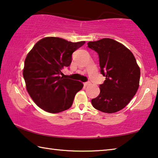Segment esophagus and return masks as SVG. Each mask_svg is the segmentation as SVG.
Returning <instances> with one entry per match:
<instances>
[{"label": "esophagus", "instance_id": "1", "mask_svg": "<svg viewBox=\"0 0 158 158\" xmlns=\"http://www.w3.org/2000/svg\"><path fill=\"white\" fill-rule=\"evenodd\" d=\"M90 81H87V82H85L84 85V86H88V85H90Z\"/></svg>", "mask_w": 158, "mask_h": 158}]
</instances>
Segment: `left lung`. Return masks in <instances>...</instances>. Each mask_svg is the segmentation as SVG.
<instances>
[{"instance_id":"8db88e82","label":"left lung","mask_w":158,"mask_h":158,"mask_svg":"<svg viewBox=\"0 0 158 158\" xmlns=\"http://www.w3.org/2000/svg\"><path fill=\"white\" fill-rule=\"evenodd\" d=\"M99 56L100 73L106 79L100 93L91 100L93 107L112 114L123 109L137 93L140 69L133 53L123 44L110 38L88 42Z\"/></svg>"}]
</instances>
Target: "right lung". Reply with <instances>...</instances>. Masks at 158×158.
I'll use <instances>...</instances> for the list:
<instances>
[{"label":"right lung","mask_w":158,"mask_h":158,"mask_svg":"<svg viewBox=\"0 0 158 158\" xmlns=\"http://www.w3.org/2000/svg\"><path fill=\"white\" fill-rule=\"evenodd\" d=\"M85 42L44 37L28 53L23 76L28 94L39 107L55 114L67 110L73 105L74 96L84 84L60 77L61 69L69 66L73 53Z\"/></svg>","instance_id":"obj_1"}]
</instances>
